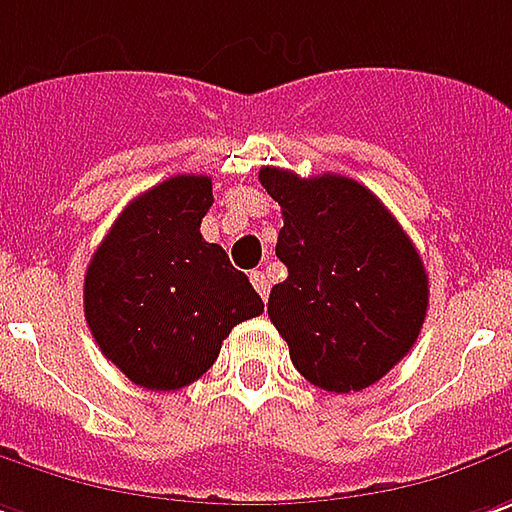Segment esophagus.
I'll return each instance as SVG.
<instances>
[{
  "label": "esophagus",
  "instance_id": "1",
  "mask_svg": "<svg viewBox=\"0 0 512 512\" xmlns=\"http://www.w3.org/2000/svg\"><path fill=\"white\" fill-rule=\"evenodd\" d=\"M249 280H252V286H255L260 298L263 300L269 298V280H266V275H263V272H252V275H249Z\"/></svg>",
  "mask_w": 512,
  "mask_h": 512
}]
</instances>
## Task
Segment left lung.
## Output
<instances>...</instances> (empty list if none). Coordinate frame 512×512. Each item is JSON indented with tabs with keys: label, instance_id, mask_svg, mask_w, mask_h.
Listing matches in <instances>:
<instances>
[{
	"label": "left lung",
	"instance_id": "obj_1",
	"mask_svg": "<svg viewBox=\"0 0 512 512\" xmlns=\"http://www.w3.org/2000/svg\"><path fill=\"white\" fill-rule=\"evenodd\" d=\"M260 186L283 212L269 318L300 375L326 392L381 381L427 318L430 280L421 255L387 206L341 174L298 177L260 168Z\"/></svg>",
	"mask_w": 512,
	"mask_h": 512
}]
</instances>
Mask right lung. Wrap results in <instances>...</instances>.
<instances>
[{"label": "right lung", "instance_id": "1", "mask_svg": "<svg viewBox=\"0 0 512 512\" xmlns=\"http://www.w3.org/2000/svg\"><path fill=\"white\" fill-rule=\"evenodd\" d=\"M212 203V177H168L125 206L88 263V329L102 355L145 389L194 384L234 326L263 315L249 278L200 234Z\"/></svg>", "mask_w": 512, "mask_h": 512}]
</instances>
